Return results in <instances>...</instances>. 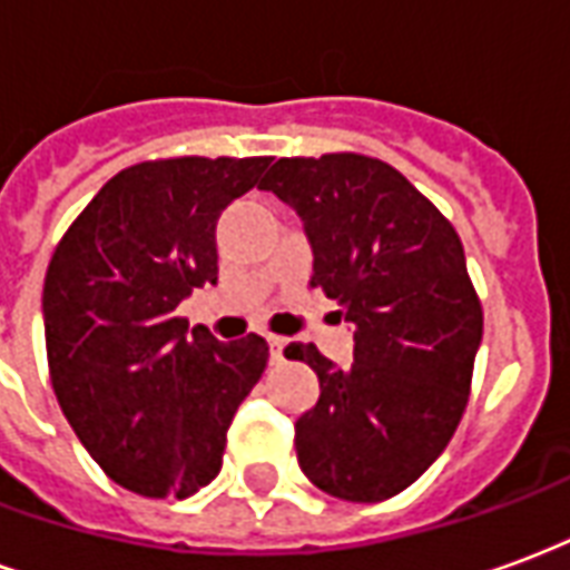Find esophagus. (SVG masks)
<instances>
[{
  "instance_id": "34e87169",
  "label": "esophagus",
  "mask_w": 570,
  "mask_h": 570,
  "mask_svg": "<svg viewBox=\"0 0 570 570\" xmlns=\"http://www.w3.org/2000/svg\"><path fill=\"white\" fill-rule=\"evenodd\" d=\"M268 351H272V363H281L286 351V338H277V335H268Z\"/></svg>"
}]
</instances>
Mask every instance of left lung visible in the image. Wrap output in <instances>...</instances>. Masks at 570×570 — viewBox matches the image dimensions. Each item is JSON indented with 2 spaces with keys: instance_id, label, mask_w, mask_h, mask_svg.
Returning <instances> with one entry per match:
<instances>
[{
  "instance_id": "obj_1",
  "label": "left lung",
  "mask_w": 570,
  "mask_h": 570,
  "mask_svg": "<svg viewBox=\"0 0 570 570\" xmlns=\"http://www.w3.org/2000/svg\"><path fill=\"white\" fill-rule=\"evenodd\" d=\"M259 188L298 213L311 284L354 330L347 366L286 347L321 379L296 421L298 466L342 501L394 498L440 458L470 394L482 308L461 237L400 170L354 151L281 158Z\"/></svg>"
}]
</instances>
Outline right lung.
Listing matches in <instances>:
<instances>
[{
    "instance_id": "1",
    "label": "right lung",
    "mask_w": 570,
    "mask_h": 570,
    "mask_svg": "<svg viewBox=\"0 0 570 570\" xmlns=\"http://www.w3.org/2000/svg\"><path fill=\"white\" fill-rule=\"evenodd\" d=\"M272 158H167L116 174L57 244L42 289L57 403L104 473L146 498L216 479L268 345L176 317L216 284V223Z\"/></svg>"
}]
</instances>
